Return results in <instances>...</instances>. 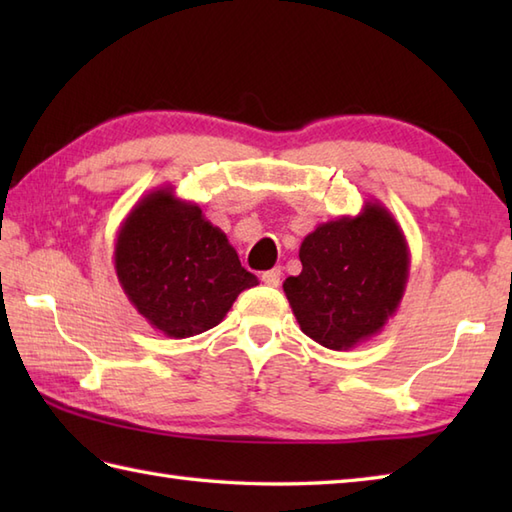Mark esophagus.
I'll list each match as a JSON object with an SVG mask.
<instances>
[{
  "instance_id": "obj_1",
  "label": "esophagus",
  "mask_w": 512,
  "mask_h": 512,
  "mask_svg": "<svg viewBox=\"0 0 512 512\" xmlns=\"http://www.w3.org/2000/svg\"><path fill=\"white\" fill-rule=\"evenodd\" d=\"M262 281L266 286H279L281 281V268H273V270H266V273H262Z\"/></svg>"
}]
</instances>
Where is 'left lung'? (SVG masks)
<instances>
[{
    "instance_id": "8db88e82",
    "label": "left lung",
    "mask_w": 512,
    "mask_h": 512,
    "mask_svg": "<svg viewBox=\"0 0 512 512\" xmlns=\"http://www.w3.org/2000/svg\"><path fill=\"white\" fill-rule=\"evenodd\" d=\"M301 273L284 292L301 332L345 352L372 339L394 317L409 279V246L378 200L358 215L323 222L299 248Z\"/></svg>"
}]
</instances>
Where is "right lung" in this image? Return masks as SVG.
Segmentation results:
<instances>
[{"mask_svg": "<svg viewBox=\"0 0 512 512\" xmlns=\"http://www.w3.org/2000/svg\"><path fill=\"white\" fill-rule=\"evenodd\" d=\"M114 268L132 306L171 339L215 328L239 292L259 284L228 237L173 187L132 206L116 233Z\"/></svg>", "mask_w": 512, "mask_h": 512, "instance_id": "1", "label": "right lung"}]
</instances>
